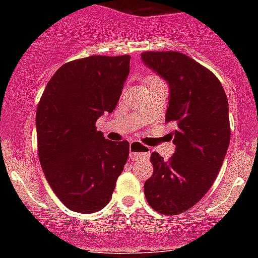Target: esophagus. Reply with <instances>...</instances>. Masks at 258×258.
<instances>
[{
	"label": "esophagus",
	"instance_id": "34e87169",
	"mask_svg": "<svg viewBox=\"0 0 258 258\" xmlns=\"http://www.w3.org/2000/svg\"><path fill=\"white\" fill-rule=\"evenodd\" d=\"M129 150H131V159L133 161L143 160L150 156V147L142 145V143L132 142Z\"/></svg>",
	"mask_w": 258,
	"mask_h": 258
}]
</instances>
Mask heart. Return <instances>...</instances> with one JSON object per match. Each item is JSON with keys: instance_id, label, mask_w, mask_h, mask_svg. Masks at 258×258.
<instances>
[{"instance_id": "heart-1", "label": "heart", "mask_w": 258, "mask_h": 258, "mask_svg": "<svg viewBox=\"0 0 258 258\" xmlns=\"http://www.w3.org/2000/svg\"><path fill=\"white\" fill-rule=\"evenodd\" d=\"M156 80H159V79H157V77L151 76V77H149V79H147V81H149V84H150V83H152V81H156Z\"/></svg>"}]
</instances>
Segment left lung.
<instances>
[{
  "instance_id": "left-lung-1",
  "label": "left lung",
  "mask_w": 258,
  "mask_h": 258,
  "mask_svg": "<svg viewBox=\"0 0 258 258\" xmlns=\"http://www.w3.org/2000/svg\"><path fill=\"white\" fill-rule=\"evenodd\" d=\"M141 58L169 85L165 121L175 124V152L169 160L152 152L145 197L156 212L175 216L195 206L216 181L230 143L229 103L220 80L190 56L145 51Z\"/></svg>"
}]
</instances>
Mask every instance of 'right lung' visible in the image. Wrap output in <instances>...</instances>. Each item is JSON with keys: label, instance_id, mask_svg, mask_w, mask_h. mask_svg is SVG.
Masks as SVG:
<instances>
[{"label": "right lung", "instance_id": "right-lung-1", "mask_svg": "<svg viewBox=\"0 0 258 258\" xmlns=\"http://www.w3.org/2000/svg\"><path fill=\"white\" fill-rule=\"evenodd\" d=\"M129 63L131 55L68 61L42 93L36 112L38 159L51 190L71 211H101L124 169L129 142L106 140L95 122L115 109Z\"/></svg>", "mask_w": 258, "mask_h": 258}]
</instances>
